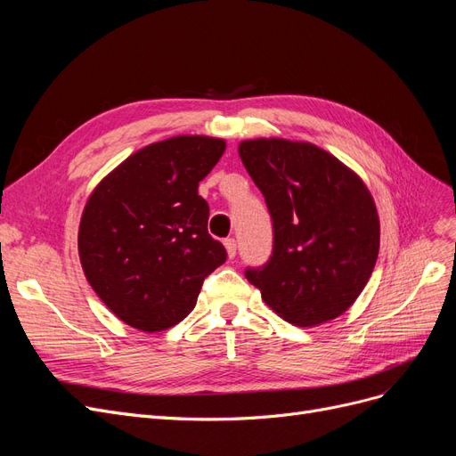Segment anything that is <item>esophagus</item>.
I'll return each mask as SVG.
<instances>
[{
	"label": "esophagus",
	"instance_id": "34e87169",
	"mask_svg": "<svg viewBox=\"0 0 456 456\" xmlns=\"http://www.w3.org/2000/svg\"><path fill=\"white\" fill-rule=\"evenodd\" d=\"M224 247H226V253H228V258H233L236 256V251H238V245H236V240H224Z\"/></svg>",
	"mask_w": 456,
	"mask_h": 456
}]
</instances>
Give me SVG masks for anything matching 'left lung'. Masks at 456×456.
<instances>
[{
	"instance_id": "obj_1",
	"label": "left lung",
	"mask_w": 456,
	"mask_h": 456,
	"mask_svg": "<svg viewBox=\"0 0 456 456\" xmlns=\"http://www.w3.org/2000/svg\"><path fill=\"white\" fill-rule=\"evenodd\" d=\"M240 158L273 223L268 265L247 270L262 300L298 327L346 312L362 295L380 245L375 200L362 176L312 142L241 141Z\"/></svg>"
}]
</instances>
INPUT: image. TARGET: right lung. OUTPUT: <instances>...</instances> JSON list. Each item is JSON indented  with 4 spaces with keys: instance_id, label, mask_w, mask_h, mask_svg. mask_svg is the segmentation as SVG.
Masks as SVG:
<instances>
[{
    "instance_id": "1",
    "label": "right lung",
    "mask_w": 456,
    "mask_h": 456,
    "mask_svg": "<svg viewBox=\"0 0 456 456\" xmlns=\"http://www.w3.org/2000/svg\"><path fill=\"white\" fill-rule=\"evenodd\" d=\"M224 150L216 136H171L134 151L91 191L77 232L81 268L123 323L159 333L183 322L226 260L198 194Z\"/></svg>"
}]
</instances>
